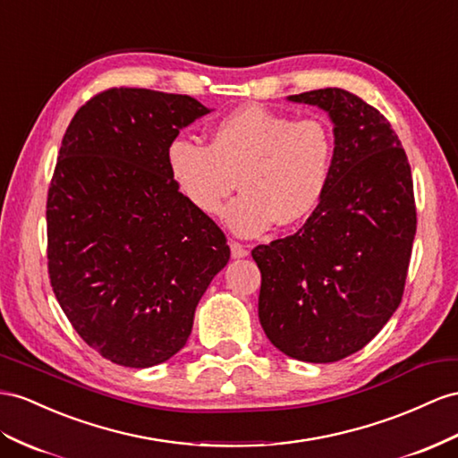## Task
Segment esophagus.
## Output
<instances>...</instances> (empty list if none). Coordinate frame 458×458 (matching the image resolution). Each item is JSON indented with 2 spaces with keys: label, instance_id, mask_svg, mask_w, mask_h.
Returning <instances> with one entry per match:
<instances>
[{
  "label": "esophagus",
  "instance_id": "esophagus-1",
  "mask_svg": "<svg viewBox=\"0 0 458 458\" xmlns=\"http://www.w3.org/2000/svg\"><path fill=\"white\" fill-rule=\"evenodd\" d=\"M230 251H232L233 259H242V257L250 255V250L245 248L243 243H238V242H230Z\"/></svg>",
  "mask_w": 458,
  "mask_h": 458
}]
</instances>
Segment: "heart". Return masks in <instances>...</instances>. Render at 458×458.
I'll use <instances>...</instances> for the list:
<instances>
[{
  "instance_id": "heart-1",
  "label": "heart",
  "mask_w": 458,
  "mask_h": 458,
  "mask_svg": "<svg viewBox=\"0 0 458 458\" xmlns=\"http://www.w3.org/2000/svg\"><path fill=\"white\" fill-rule=\"evenodd\" d=\"M166 164L185 201L207 216L220 213L238 178L242 193L226 207L225 222L253 238L275 222L300 225L319 208L331 185L335 139L315 117L292 122L250 104L220 117L208 147L175 137Z\"/></svg>"
}]
</instances>
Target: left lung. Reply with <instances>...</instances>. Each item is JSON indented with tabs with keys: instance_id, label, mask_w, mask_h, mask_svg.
Returning a JSON list of instances; mask_svg holds the SVG:
<instances>
[{
	"instance_id": "left-lung-1",
	"label": "left lung",
	"mask_w": 458,
	"mask_h": 458,
	"mask_svg": "<svg viewBox=\"0 0 458 458\" xmlns=\"http://www.w3.org/2000/svg\"><path fill=\"white\" fill-rule=\"evenodd\" d=\"M329 114L331 185L294 236L257 245L259 321L286 356L338 361L361 350L403 300L416 236L414 183L386 117L344 89L288 97Z\"/></svg>"
}]
</instances>
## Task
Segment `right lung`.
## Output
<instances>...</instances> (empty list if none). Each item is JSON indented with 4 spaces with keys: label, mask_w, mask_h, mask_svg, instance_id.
Masks as SVG:
<instances>
[{
    "label": "right lung",
    "mask_w": 458,
    "mask_h": 458,
    "mask_svg": "<svg viewBox=\"0 0 458 458\" xmlns=\"http://www.w3.org/2000/svg\"><path fill=\"white\" fill-rule=\"evenodd\" d=\"M187 95L108 89L69 123L46 203L48 273L79 336L125 368L170 360L191 335L226 236L175 187L166 148L208 114Z\"/></svg>",
    "instance_id": "right-lung-1"
}]
</instances>
